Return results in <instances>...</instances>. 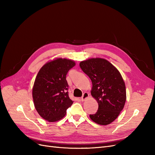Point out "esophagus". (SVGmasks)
<instances>
[{"mask_svg":"<svg viewBox=\"0 0 155 155\" xmlns=\"http://www.w3.org/2000/svg\"><path fill=\"white\" fill-rule=\"evenodd\" d=\"M88 97H89V94L88 92H84V94L81 98V100L82 101H85Z\"/></svg>","mask_w":155,"mask_h":155,"instance_id":"1","label":"esophagus"}]
</instances>
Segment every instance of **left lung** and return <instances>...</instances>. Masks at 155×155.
Listing matches in <instances>:
<instances>
[{
	"instance_id": "1",
	"label": "left lung",
	"mask_w": 155,
	"mask_h": 155,
	"mask_svg": "<svg viewBox=\"0 0 155 155\" xmlns=\"http://www.w3.org/2000/svg\"><path fill=\"white\" fill-rule=\"evenodd\" d=\"M79 66L91 79V95L98 104V110L90 114L91 119L99 125L110 124L118 118L126 101L125 85L121 74L102 58L83 61Z\"/></svg>"
}]
</instances>
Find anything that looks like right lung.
<instances>
[{"label": "right lung", "mask_w": 155, "mask_h": 155, "mask_svg": "<svg viewBox=\"0 0 155 155\" xmlns=\"http://www.w3.org/2000/svg\"><path fill=\"white\" fill-rule=\"evenodd\" d=\"M75 64L72 60L58 58L44 64L37 75L32 89L34 106L49 122L62 119L73 104L68 96L66 76Z\"/></svg>", "instance_id": "add662e5"}]
</instances>
